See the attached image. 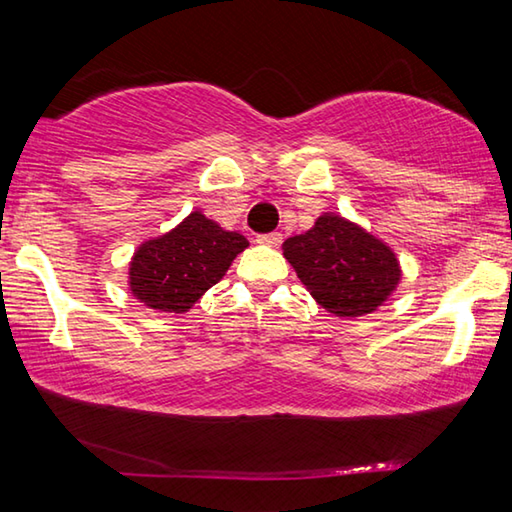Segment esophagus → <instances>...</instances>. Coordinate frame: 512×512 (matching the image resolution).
<instances>
[{
    "label": "esophagus",
    "mask_w": 512,
    "mask_h": 512,
    "mask_svg": "<svg viewBox=\"0 0 512 512\" xmlns=\"http://www.w3.org/2000/svg\"><path fill=\"white\" fill-rule=\"evenodd\" d=\"M257 244L277 248L282 244V235H280V232H264V235H257Z\"/></svg>",
    "instance_id": "obj_1"
}]
</instances>
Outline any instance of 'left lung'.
<instances>
[{
  "mask_svg": "<svg viewBox=\"0 0 512 512\" xmlns=\"http://www.w3.org/2000/svg\"><path fill=\"white\" fill-rule=\"evenodd\" d=\"M284 257L329 314L354 318L375 311L400 282V262L384 241L339 214L318 216L305 235L284 241Z\"/></svg>",
  "mask_w": 512,
  "mask_h": 512,
  "instance_id": "obj_1",
  "label": "left lung"
}]
</instances>
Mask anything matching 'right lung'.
I'll list each match as a JSON object with an SVG mask.
<instances>
[{"mask_svg":"<svg viewBox=\"0 0 512 512\" xmlns=\"http://www.w3.org/2000/svg\"><path fill=\"white\" fill-rule=\"evenodd\" d=\"M248 246L239 232H225L192 212L167 235L144 241L131 262V291L146 307L183 314L228 271Z\"/></svg>","mask_w":512,"mask_h":512,"instance_id":"obj_1","label":"right lung"}]
</instances>
